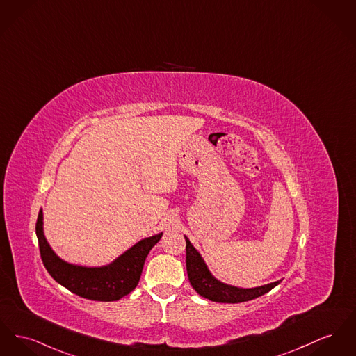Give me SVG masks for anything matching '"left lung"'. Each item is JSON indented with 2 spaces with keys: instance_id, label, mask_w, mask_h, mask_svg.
<instances>
[{
  "instance_id": "obj_1",
  "label": "left lung",
  "mask_w": 356,
  "mask_h": 356,
  "mask_svg": "<svg viewBox=\"0 0 356 356\" xmlns=\"http://www.w3.org/2000/svg\"><path fill=\"white\" fill-rule=\"evenodd\" d=\"M186 242H187L186 262H187L189 282L192 288L204 298H209L211 301H216V302H230V304L243 302V301L254 300L272 291L274 286L280 284V281H275L272 284L252 288V289H242V288L226 285L211 275L203 258L191 245L187 236H186Z\"/></svg>"
}]
</instances>
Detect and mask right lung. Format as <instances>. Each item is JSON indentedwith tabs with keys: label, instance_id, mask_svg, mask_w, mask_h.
Wrapping results in <instances>:
<instances>
[{
	"label": "right lung",
	"instance_id": "add662e5",
	"mask_svg": "<svg viewBox=\"0 0 356 356\" xmlns=\"http://www.w3.org/2000/svg\"><path fill=\"white\" fill-rule=\"evenodd\" d=\"M36 235L42 264L56 282L83 298L117 301L137 286L147 254L163 234L143 239L105 268L75 266L60 259L49 248L42 234V209L36 222Z\"/></svg>",
	"mask_w": 356,
	"mask_h": 356
}]
</instances>
